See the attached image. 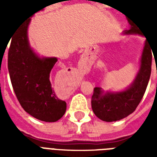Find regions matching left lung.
<instances>
[{
  "mask_svg": "<svg viewBox=\"0 0 157 157\" xmlns=\"http://www.w3.org/2000/svg\"><path fill=\"white\" fill-rule=\"evenodd\" d=\"M128 22L131 27L128 30H125L124 34H142L140 29L131 22L128 21ZM151 48L148 40H145L140 71L133 83L124 91L103 92L101 87L94 88L92 97V108L98 118L106 122L117 121L127 117L136 109L145 94L151 73L153 53ZM153 55H155L153 54Z\"/></svg>",
  "mask_w": 157,
  "mask_h": 157,
  "instance_id": "left-lung-1",
  "label": "left lung"
}]
</instances>
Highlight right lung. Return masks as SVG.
<instances>
[{
  "instance_id": "right-lung-1",
  "label": "right lung",
  "mask_w": 157,
  "mask_h": 157,
  "mask_svg": "<svg viewBox=\"0 0 157 157\" xmlns=\"http://www.w3.org/2000/svg\"><path fill=\"white\" fill-rule=\"evenodd\" d=\"M30 20L19 26L12 35L7 59L10 79L17 98L26 112L41 121L55 122L66 110V102L57 98L49 81L51 70L58 59L40 58L31 48L28 39Z\"/></svg>"
}]
</instances>
